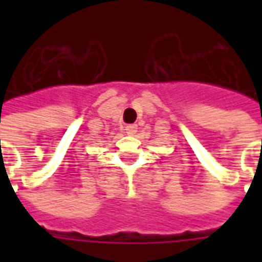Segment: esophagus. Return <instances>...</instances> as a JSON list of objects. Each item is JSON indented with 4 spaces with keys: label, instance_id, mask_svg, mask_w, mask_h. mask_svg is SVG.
Wrapping results in <instances>:
<instances>
[{
    "label": "esophagus",
    "instance_id": "1",
    "mask_svg": "<svg viewBox=\"0 0 262 262\" xmlns=\"http://www.w3.org/2000/svg\"><path fill=\"white\" fill-rule=\"evenodd\" d=\"M125 130L127 135H135L137 132V126L136 125H127L125 127Z\"/></svg>",
    "mask_w": 262,
    "mask_h": 262
}]
</instances>
